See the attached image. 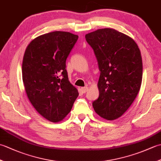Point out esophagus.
Returning <instances> with one entry per match:
<instances>
[{"label": "esophagus", "instance_id": "1", "mask_svg": "<svg viewBox=\"0 0 161 161\" xmlns=\"http://www.w3.org/2000/svg\"><path fill=\"white\" fill-rule=\"evenodd\" d=\"M88 88L87 86L81 88V92H82L83 93H86V92L88 91Z\"/></svg>", "mask_w": 161, "mask_h": 161}]
</instances>
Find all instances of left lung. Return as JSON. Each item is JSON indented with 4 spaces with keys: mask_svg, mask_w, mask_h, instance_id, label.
<instances>
[{
    "mask_svg": "<svg viewBox=\"0 0 161 161\" xmlns=\"http://www.w3.org/2000/svg\"><path fill=\"white\" fill-rule=\"evenodd\" d=\"M85 38L100 71V95L93 107L102 118L114 120L125 114L139 92L142 78L141 51L131 37L114 29L97 30Z\"/></svg>",
    "mask_w": 161,
    "mask_h": 161,
    "instance_id": "left-lung-1",
    "label": "left lung"
}]
</instances>
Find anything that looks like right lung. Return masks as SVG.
Masks as SVG:
<instances>
[{
    "label": "right lung",
    "instance_id": "right-lung-1",
    "mask_svg": "<svg viewBox=\"0 0 161 161\" xmlns=\"http://www.w3.org/2000/svg\"><path fill=\"white\" fill-rule=\"evenodd\" d=\"M78 37L68 32L47 33L32 40L24 54L22 77L27 95L50 122L62 120L79 95L66 69V59Z\"/></svg>",
    "mask_w": 161,
    "mask_h": 161
}]
</instances>
